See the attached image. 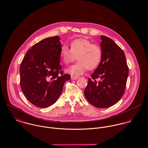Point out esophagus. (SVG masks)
I'll use <instances>...</instances> for the list:
<instances>
[{"mask_svg":"<svg viewBox=\"0 0 148 148\" xmlns=\"http://www.w3.org/2000/svg\"><path fill=\"white\" fill-rule=\"evenodd\" d=\"M79 77H76V76H71V80H77Z\"/></svg>","mask_w":148,"mask_h":148,"instance_id":"1","label":"esophagus"}]
</instances>
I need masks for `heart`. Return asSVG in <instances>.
<instances>
[{"instance_id": "1", "label": "heart", "mask_w": 148, "mask_h": 148, "mask_svg": "<svg viewBox=\"0 0 148 148\" xmlns=\"http://www.w3.org/2000/svg\"><path fill=\"white\" fill-rule=\"evenodd\" d=\"M71 49L66 45L62 46L60 55L65 65L74 62L77 56L78 62L71 66L66 70L73 76H80L88 68L92 70L96 68L101 61L103 52L100 47L92 44L90 40L80 38L71 42Z\"/></svg>"}]
</instances>
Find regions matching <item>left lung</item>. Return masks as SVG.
I'll list each match as a JSON object with an SVG mask.
<instances>
[{"label":"left lung","instance_id":"obj_1","mask_svg":"<svg viewBox=\"0 0 148 148\" xmlns=\"http://www.w3.org/2000/svg\"><path fill=\"white\" fill-rule=\"evenodd\" d=\"M102 60L88 79L84 95L93 106L106 108L113 106L123 97L129 69L124 51L111 39L101 35ZM101 80L97 82L96 78Z\"/></svg>","mask_w":148,"mask_h":148}]
</instances>
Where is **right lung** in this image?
<instances>
[{
    "label": "right lung",
    "instance_id": "obj_1",
    "mask_svg": "<svg viewBox=\"0 0 148 148\" xmlns=\"http://www.w3.org/2000/svg\"><path fill=\"white\" fill-rule=\"evenodd\" d=\"M59 36L45 38L28 50L20 66L21 86L27 100L44 108L54 104L71 76L63 74ZM61 75H60V74Z\"/></svg>",
    "mask_w": 148,
    "mask_h": 148
}]
</instances>
